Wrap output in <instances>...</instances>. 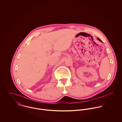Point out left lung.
<instances>
[{"label":"left lung","mask_w":122,"mask_h":122,"mask_svg":"<svg viewBox=\"0 0 122 122\" xmlns=\"http://www.w3.org/2000/svg\"><path fill=\"white\" fill-rule=\"evenodd\" d=\"M97 39H98V40H99V41H101V42H102V40H101V39H100V38H97Z\"/></svg>","instance_id":"8db88e82"}]
</instances>
